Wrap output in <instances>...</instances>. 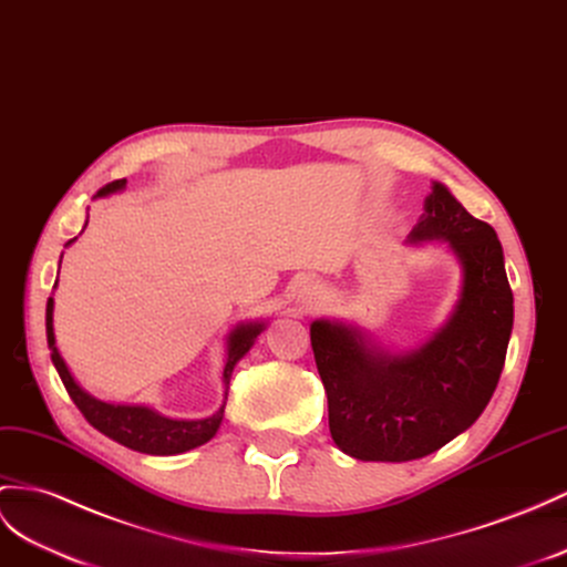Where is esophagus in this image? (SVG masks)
Listing matches in <instances>:
<instances>
[{"mask_svg":"<svg viewBox=\"0 0 567 567\" xmlns=\"http://www.w3.org/2000/svg\"><path fill=\"white\" fill-rule=\"evenodd\" d=\"M301 299H303V307H307V309H318L326 299L323 287L321 285H307V287H303V292H301Z\"/></svg>","mask_w":567,"mask_h":567,"instance_id":"esophagus-1","label":"esophagus"}]
</instances>
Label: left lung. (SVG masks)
I'll return each mask as SVG.
<instances>
[{
  "label": "left lung",
  "instance_id": "8db88e82",
  "mask_svg": "<svg viewBox=\"0 0 567 567\" xmlns=\"http://www.w3.org/2000/svg\"><path fill=\"white\" fill-rule=\"evenodd\" d=\"M410 241L443 239L462 264L450 321L412 354L369 347L357 328L313 321L311 347L328 395L330 435L357 460L408 462L467 431L498 385L513 332V289L496 229L433 184Z\"/></svg>",
  "mask_w": 567,
  "mask_h": 567
}]
</instances>
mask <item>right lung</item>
Instances as JSON below:
<instances>
[{"label":"right lung","mask_w":567,"mask_h":567,"mask_svg":"<svg viewBox=\"0 0 567 567\" xmlns=\"http://www.w3.org/2000/svg\"><path fill=\"white\" fill-rule=\"evenodd\" d=\"M126 179H114L100 188L97 196H107L124 188ZM74 241V239H71ZM69 241V244H71ZM52 309L54 301L52 297L48 299V311H45V328H48V344H50V357L52 364L60 373V379L66 388L69 398L74 400L81 414L85 416L93 429L100 433H105L107 439L122 443L124 447L138 450V453L145 455H179L186 453V450L198 447L203 443H208L215 431L220 429L223 414H225V404L208 419H196V422H179V419H167L159 416L157 412L148 408H128V404H107L100 402L93 395L85 393V390L74 381V375L69 373L62 354L56 352L54 347V328H52ZM264 330V323H246L239 326L235 332H231L227 340V364L223 373V383H225V395L229 388L231 379V369H235L237 361L251 350L254 340L258 338V332Z\"/></svg>","instance_id":"right-lung-1"}]
</instances>
